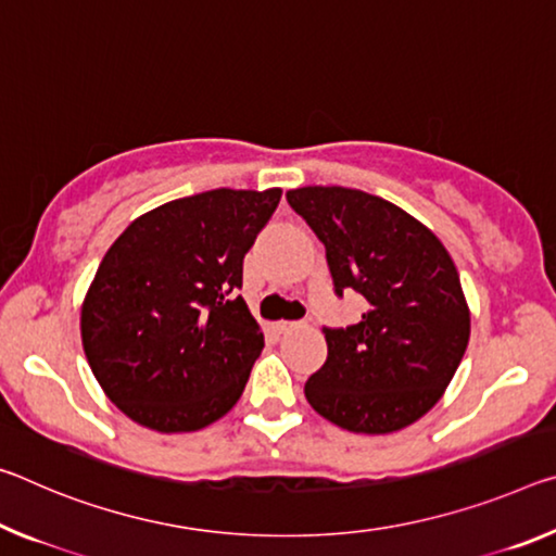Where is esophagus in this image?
<instances>
[{"label": "esophagus", "instance_id": "34e87169", "mask_svg": "<svg viewBox=\"0 0 556 556\" xmlns=\"http://www.w3.org/2000/svg\"><path fill=\"white\" fill-rule=\"evenodd\" d=\"M306 321H277V329L281 333H289V331H296V329H304Z\"/></svg>", "mask_w": 556, "mask_h": 556}]
</instances>
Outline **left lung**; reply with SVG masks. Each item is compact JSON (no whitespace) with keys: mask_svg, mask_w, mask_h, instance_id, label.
<instances>
[{"mask_svg":"<svg viewBox=\"0 0 556 556\" xmlns=\"http://www.w3.org/2000/svg\"><path fill=\"white\" fill-rule=\"evenodd\" d=\"M289 205L326 250L333 292H358L366 312L324 326L329 356L306 401L351 433L401 430L433 408L460 366L470 309L443 242L393 202L351 188H299Z\"/></svg>","mask_w":556,"mask_h":556,"instance_id":"1","label":"left lung"}]
</instances>
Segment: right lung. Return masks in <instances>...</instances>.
<instances>
[{
    "mask_svg": "<svg viewBox=\"0 0 556 556\" xmlns=\"http://www.w3.org/2000/svg\"><path fill=\"white\" fill-rule=\"evenodd\" d=\"M281 190H207L134 219L81 306L88 366L140 426L190 433L240 401L264 349L247 309L242 260Z\"/></svg>",
    "mask_w": 556,
    "mask_h": 556,
    "instance_id": "add662e5",
    "label": "right lung"
}]
</instances>
